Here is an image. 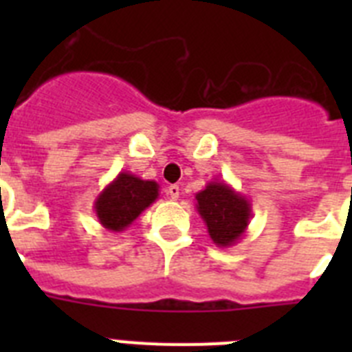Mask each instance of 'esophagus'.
<instances>
[{
	"mask_svg": "<svg viewBox=\"0 0 352 352\" xmlns=\"http://www.w3.org/2000/svg\"><path fill=\"white\" fill-rule=\"evenodd\" d=\"M167 194H169L170 199H174V201H176V199L179 197V186L178 185L167 186Z\"/></svg>",
	"mask_w": 352,
	"mask_h": 352,
	"instance_id": "obj_1",
	"label": "esophagus"
}]
</instances>
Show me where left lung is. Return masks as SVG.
<instances>
[{
  "instance_id": "obj_1",
  "label": "left lung",
  "mask_w": 352,
  "mask_h": 352,
  "mask_svg": "<svg viewBox=\"0 0 352 352\" xmlns=\"http://www.w3.org/2000/svg\"><path fill=\"white\" fill-rule=\"evenodd\" d=\"M195 208L217 247H232L243 238L252 219V204L226 182L206 183L195 194Z\"/></svg>"
}]
</instances>
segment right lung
Wrapping results in <instances>:
<instances>
[{"label": "right lung", "mask_w": 352, "mask_h": 352, "mask_svg": "<svg viewBox=\"0 0 352 352\" xmlns=\"http://www.w3.org/2000/svg\"><path fill=\"white\" fill-rule=\"evenodd\" d=\"M158 183L123 170L95 199V213L107 231L121 232L158 199Z\"/></svg>", "instance_id": "1"}]
</instances>
